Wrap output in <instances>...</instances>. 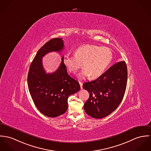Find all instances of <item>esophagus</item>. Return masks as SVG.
I'll return each instance as SVG.
<instances>
[{
  "label": "esophagus",
  "instance_id": "esophagus-1",
  "mask_svg": "<svg viewBox=\"0 0 151 151\" xmlns=\"http://www.w3.org/2000/svg\"><path fill=\"white\" fill-rule=\"evenodd\" d=\"M79 84H80V86H81V89H82V88H83V87H82V86H83V83H82V82H79Z\"/></svg>",
  "mask_w": 151,
  "mask_h": 151
}]
</instances>
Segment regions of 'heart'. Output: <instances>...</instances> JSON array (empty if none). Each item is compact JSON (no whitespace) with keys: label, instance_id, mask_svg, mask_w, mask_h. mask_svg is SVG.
<instances>
[{"label":"heart","instance_id":"1","mask_svg":"<svg viewBox=\"0 0 151 151\" xmlns=\"http://www.w3.org/2000/svg\"><path fill=\"white\" fill-rule=\"evenodd\" d=\"M112 60V52L109 48L95 45H86L76 49L75 55L65 54L63 63L68 70L76 73L82 64L83 70L79 77L89 76L95 79L101 76Z\"/></svg>","mask_w":151,"mask_h":151}]
</instances>
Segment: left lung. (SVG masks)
<instances>
[{
	"instance_id": "8db88e82",
	"label": "left lung",
	"mask_w": 151,
	"mask_h": 151,
	"mask_svg": "<svg viewBox=\"0 0 151 151\" xmlns=\"http://www.w3.org/2000/svg\"><path fill=\"white\" fill-rule=\"evenodd\" d=\"M127 81L125 61L118 62L97 79L86 82L84 89L89 93V99L84 109L91 117L101 119L114 112L123 99Z\"/></svg>"
}]
</instances>
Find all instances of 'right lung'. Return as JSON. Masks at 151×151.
Instances as JSON below:
<instances>
[{
  "label": "right lung",
  "mask_w": 151,
  "mask_h": 151,
  "mask_svg": "<svg viewBox=\"0 0 151 151\" xmlns=\"http://www.w3.org/2000/svg\"><path fill=\"white\" fill-rule=\"evenodd\" d=\"M62 38H54L46 43L37 52L28 75V86L34 104L44 115L55 117L64 114L68 109V99L81 89L79 83L68 74L63 63L53 73H46L42 58L47 53L61 52L64 49Z\"/></svg>",
  "instance_id": "1"
}]
</instances>
